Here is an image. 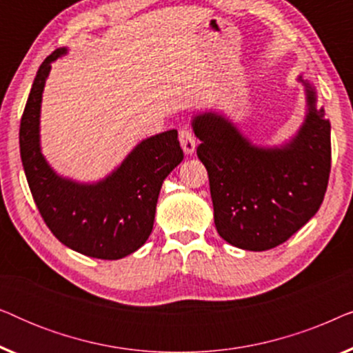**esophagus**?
<instances>
[{"label": "esophagus", "instance_id": "34e87169", "mask_svg": "<svg viewBox=\"0 0 353 353\" xmlns=\"http://www.w3.org/2000/svg\"><path fill=\"white\" fill-rule=\"evenodd\" d=\"M180 144L185 154H192L196 151V138L190 128L180 130Z\"/></svg>", "mask_w": 353, "mask_h": 353}]
</instances>
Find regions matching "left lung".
Returning a JSON list of instances; mask_svg holds the SVG:
<instances>
[{
	"mask_svg": "<svg viewBox=\"0 0 353 353\" xmlns=\"http://www.w3.org/2000/svg\"><path fill=\"white\" fill-rule=\"evenodd\" d=\"M307 114L291 141L255 146L216 112L192 117L197 157L209 173L214 220L226 243L244 250L283 244L320 209L331 172V123L302 80Z\"/></svg>",
	"mask_w": 353,
	"mask_h": 353,
	"instance_id": "obj_1",
	"label": "left lung"
}]
</instances>
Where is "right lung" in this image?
Returning <instances> with one entry per match:
<instances>
[{
  "label": "right lung",
  "mask_w": 353,
  "mask_h": 353,
  "mask_svg": "<svg viewBox=\"0 0 353 353\" xmlns=\"http://www.w3.org/2000/svg\"><path fill=\"white\" fill-rule=\"evenodd\" d=\"M64 54L67 48L48 56L33 80L19 132L23 172L43 220L62 244L93 259H123L148 241L162 183L183 161L178 132L143 139L96 183L57 175L41 154L40 110L51 64Z\"/></svg>",
  "instance_id": "add662e5"
}]
</instances>
